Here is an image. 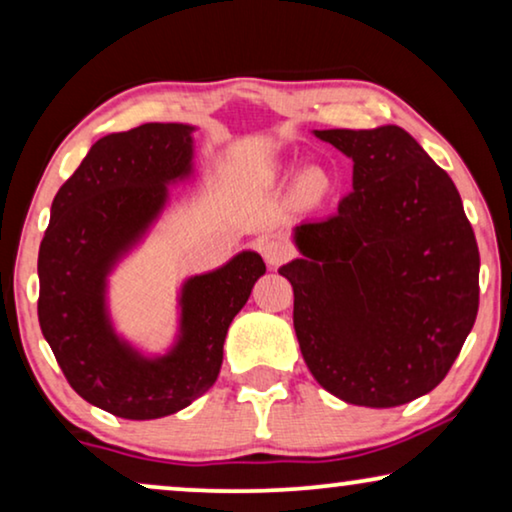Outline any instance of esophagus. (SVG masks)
I'll list each match as a JSON object with an SVG mask.
<instances>
[{
    "label": "esophagus",
    "instance_id": "esophagus-1",
    "mask_svg": "<svg viewBox=\"0 0 512 512\" xmlns=\"http://www.w3.org/2000/svg\"><path fill=\"white\" fill-rule=\"evenodd\" d=\"M261 254L265 258V263L268 265H282L284 261H289L293 249L289 242L279 240V237H270V240H265L261 244Z\"/></svg>",
    "mask_w": 512,
    "mask_h": 512
}]
</instances>
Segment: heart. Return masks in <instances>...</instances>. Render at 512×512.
<instances>
[{
	"label": "heart",
	"mask_w": 512,
	"mask_h": 512,
	"mask_svg": "<svg viewBox=\"0 0 512 512\" xmlns=\"http://www.w3.org/2000/svg\"><path fill=\"white\" fill-rule=\"evenodd\" d=\"M324 186H326V179L319 170H310V172L303 174V188H305V191L321 193V191H324Z\"/></svg>",
	"instance_id": "1"
}]
</instances>
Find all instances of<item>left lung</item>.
<instances>
[{
    "mask_svg": "<svg viewBox=\"0 0 512 512\" xmlns=\"http://www.w3.org/2000/svg\"><path fill=\"white\" fill-rule=\"evenodd\" d=\"M354 160V191L296 228L293 328L321 387L396 408L436 389L471 333L480 251L457 186L398 125L317 130Z\"/></svg>",
    "mask_w": 512,
    "mask_h": 512,
    "instance_id": "8db88e82",
    "label": "left lung"
}]
</instances>
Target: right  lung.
<instances>
[{"label": "right lung", "instance_id": "1", "mask_svg": "<svg viewBox=\"0 0 512 512\" xmlns=\"http://www.w3.org/2000/svg\"><path fill=\"white\" fill-rule=\"evenodd\" d=\"M193 128L146 123L90 146L60 186L39 247V326L69 387L123 419H158L184 410L219 377L230 321L265 272L244 251L223 268L188 279L181 340L146 361L125 347L104 314V277L163 207L167 181L191 172Z\"/></svg>", "mask_w": 512, "mask_h": 512}]
</instances>
